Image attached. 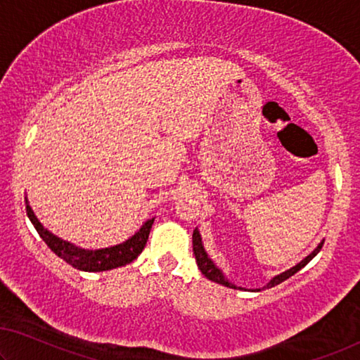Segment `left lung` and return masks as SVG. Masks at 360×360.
<instances>
[{
  "label": "left lung",
  "mask_w": 360,
  "mask_h": 360,
  "mask_svg": "<svg viewBox=\"0 0 360 360\" xmlns=\"http://www.w3.org/2000/svg\"><path fill=\"white\" fill-rule=\"evenodd\" d=\"M323 243H325V239H321L320 243H319L317 248H315L312 252H310V254H309L307 257H305V259L300 260L297 265H294V266L289 268V270L283 271V273H280V275H276V276H273L271 280L268 281L264 288H273V286H276V284L283 283L284 280H288V278H291V276L294 275V273H297V271L300 270V268H304L305 265L309 264L310 260L314 259L315 255L319 254L320 249H321V245H323ZM192 245H194L195 262H197L198 268H200L202 275H205L210 281H214V283H218V284H223V286H226V288H233V289H244V291H248V289H245V288L236 286L234 283L229 281V280H228V276L224 275L221 268L217 266V264H214V262L210 259V255L207 254L205 248H203L202 236H200V231H198L197 228L194 229V234H192ZM249 291H257V292H259V291H260V288H257V289H249Z\"/></svg>",
  "instance_id": "8db88e82"
}]
</instances>
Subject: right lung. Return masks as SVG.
Here are the masks:
<instances>
[{
	"instance_id": "right-lung-1",
	"label": "right lung",
	"mask_w": 360,
	"mask_h": 360,
	"mask_svg": "<svg viewBox=\"0 0 360 360\" xmlns=\"http://www.w3.org/2000/svg\"><path fill=\"white\" fill-rule=\"evenodd\" d=\"M25 208H27V217H29L32 224H34V228L37 229V233L40 234V238L43 240H45L48 248L55 252L60 259L66 262V264L82 271H106V270H112V268L131 264V262H134L139 255H141V252L143 250V248H146L150 229H152V224L155 221V217L147 219V221L141 226V229H139L134 236H131L127 240H124V243L111 245V248L94 250V249L79 248V245L58 238L56 234L48 231V229L40 223V219L35 217V213L29 205L27 197H25Z\"/></svg>"
}]
</instances>
